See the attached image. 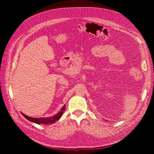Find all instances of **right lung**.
Masks as SVG:
<instances>
[{
  "mask_svg": "<svg viewBox=\"0 0 154 154\" xmlns=\"http://www.w3.org/2000/svg\"><path fill=\"white\" fill-rule=\"evenodd\" d=\"M66 110V105H64L61 110H60L59 112L53 116H51V117L48 118H31L29 117V116H27L26 114H23L21 112V114L24 116V117L26 118L27 120L30 121L31 122H33L36 124H43V125H48V124H51V123H54L56 122H57L58 120L60 119V118L62 117V116L63 114V111Z\"/></svg>",
  "mask_w": 154,
  "mask_h": 154,
  "instance_id": "1",
  "label": "right lung"
}]
</instances>
